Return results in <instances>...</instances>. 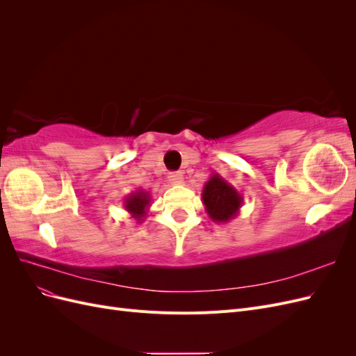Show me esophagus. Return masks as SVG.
<instances>
[{
    "instance_id": "obj_1",
    "label": "esophagus",
    "mask_w": 356,
    "mask_h": 356,
    "mask_svg": "<svg viewBox=\"0 0 356 356\" xmlns=\"http://www.w3.org/2000/svg\"><path fill=\"white\" fill-rule=\"evenodd\" d=\"M169 182L172 186H182L184 184V177H182L181 172H170Z\"/></svg>"
}]
</instances>
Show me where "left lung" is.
Segmentation results:
<instances>
[{"label": "left lung", "instance_id": "left-lung-1", "mask_svg": "<svg viewBox=\"0 0 356 356\" xmlns=\"http://www.w3.org/2000/svg\"><path fill=\"white\" fill-rule=\"evenodd\" d=\"M202 202L213 222L225 224L238 217L243 197L230 182L213 172L203 186Z\"/></svg>", "mask_w": 356, "mask_h": 356}]
</instances>
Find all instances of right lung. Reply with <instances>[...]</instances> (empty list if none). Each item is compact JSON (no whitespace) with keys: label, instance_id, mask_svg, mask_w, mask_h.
Here are the masks:
<instances>
[{"label":"right lung","instance_id":"1","mask_svg":"<svg viewBox=\"0 0 356 356\" xmlns=\"http://www.w3.org/2000/svg\"><path fill=\"white\" fill-rule=\"evenodd\" d=\"M123 207L138 224H141L147 217L149 207H152V195L143 188H138L124 197Z\"/></svg>","mask_w":356,"mask_h":356}]
</instances>
